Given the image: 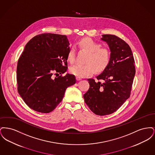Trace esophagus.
<instances>
[{
	"instance_id": "esophagus-1",
	"label": "esophagus",
	"mask_w": 155,
	"mask_h": 155,
	"mask_svg": "<svg viewBox=\"0 0 155 155\" xmlns=\"http://www.w3.org/2000/svg\"><path fill=\"white\" fill-rule=\"evenodd\" d=\"M76 80H77V81H80V80H81V78L79 77H76Z\"/></svg>"
}]
</instances>
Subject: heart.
<instances>
[{
    "instance_id": "1",
    "label": "heart",
    "mask_w": 155,
    "mask_h": 155,
    "mask_svg": "<svg viewBox=\"0 0 155 155\" xmlns=\"http://www.w3.org/2000/svg\"><path fill=\"white\" fill-rule=\"evenodd\" d=\"M80 48L89 52L85 64H75L70 68V72L79 77H87L102 71L108 66L110 60V51L107 47L101 46L99 43L89 37H85L78 42ZM75 50L70 49L67 54V60L73 63L75 61Z\"/></svg>"
}]
</instances>
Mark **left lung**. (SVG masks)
<instances>
[{
    "instance_id": "1",
    "label": "left lung",
    "mask_w": 155,
    "mask_h": 155,
    "mask_svg": "<svg viewBox=\"0 0 155 155\" xmlns=\"http://www.w3.org/2000/svg\"><path fill=\"white\" fill-rule=\"evenodd\" d=\"M101 39L109 45L110 60L108 66L96 78L88 79V91L85 102L96 115L111 114L129 98L135 74V61L130 46L114 35H103Z\"/></svg>"
}]
</instances>
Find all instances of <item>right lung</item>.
<instances>
[{"label": "right lung", "instance_id": "add662e5", "mask_svg": "<svg viewBox=\"0 0 155 155\" xmlns=\"http://www.w3.org/2000/svg\"><path fill=\"white\" fill-rule=\"evenodd\" d=\"M69 45L66 35L50 33L38 35L25 45L17 63V90L32 110L51 112L67 88L75 84L74 75H59L67 70Z\"/></svg>", "mask_w": 155, "mask_h": 155}]
</instances>
